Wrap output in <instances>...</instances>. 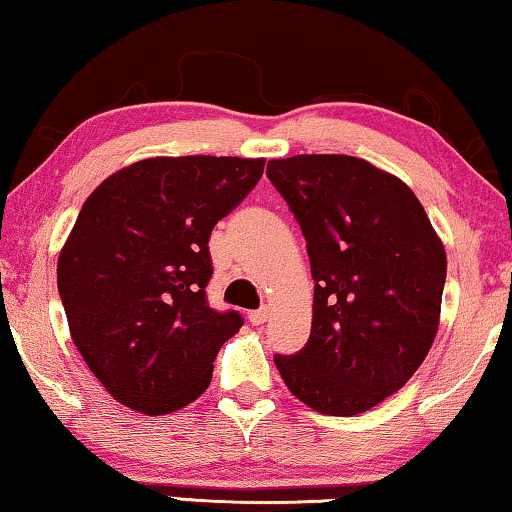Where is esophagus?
I'll return each mask as SVG.
<instances>
[{"label":"esophagus","instance_id":"obj_1","mask_svg":"<svg viewBox=\"0 0 512 512\" xmlns=\"http://www.w3.org/2000/svg\"><path fill=\"white\" fill-rule=\"evenodd\" d=\"M268 318H270V309L268 307L256 309V311H251V314H249L251 325H263L265 321H268Z\"/></svg>","mask_w":512,"mask_h":512}]
</instances>
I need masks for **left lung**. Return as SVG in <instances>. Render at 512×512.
<instances>
[{"label": "left lung", "instance_id": "obj_1", "mask_svg": "<svg viewBox=\"0 0 512 512\" xmlns=\"http://www.w3.org/2000/svg\"><path fill=\"white\" fill-rule=\"evenodd\" d=\"M268 177L298 219L316 281L309 342L274 365L309 409L358 416L427 358L446 249L416 194L365 159L298 154L272 159Z\"/></svg>", "mask_w": 512, "mask_h": 512}]
</instances>
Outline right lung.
Instances as JSON below:
<instances>
[{
	"mask_svg": "<svg viewBox=\"0 0 512 512\" xmlns=\"http://www.w3.org/2000/svg\"><path fill=\"white\" fill-rule=\"evenodd\" d=\"M265 159L152 157L106 177L57 261L71 339L108 395L164 416L203 395L238 311L207 307L210 233Z\"/></svg>",
	"mask_w": 512,
	"mask_h": 512,
	"instance_id": "add662e5",
	"label": "right lung"
}]
</instances>
